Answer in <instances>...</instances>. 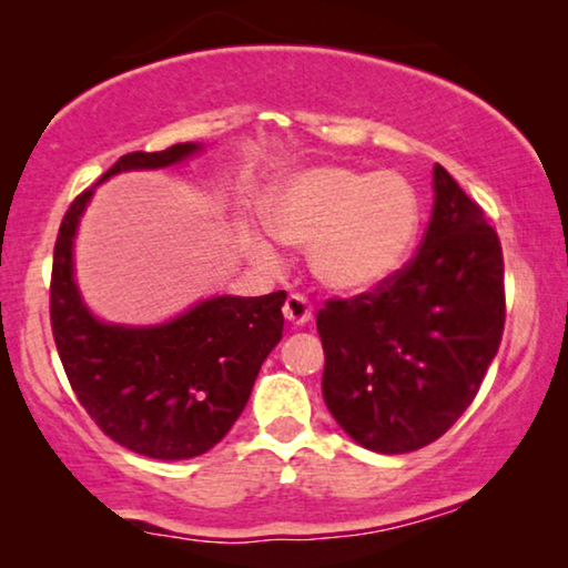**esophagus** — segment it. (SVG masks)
I'll return each instance as SVG.
<instances>
[{
	"instance_id": "obj_1",
	"label": "esophagus",
	"mask_w": 568,
	"mask_h": 568,
	"mask_svg": "<svg viewBox=\"0 0 568 568\" xmlns=\"http://www.w3.org/2000/svg\"><path fill=\"white\" fill-rule=\"evenodd\" d=\"M284 317L292 325H305L307 321H313V305L302 294H290L284 302Z\"/></svg>"
}]
</instances>
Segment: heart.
<instances>
[{
    "label": "heart",
    "mask_w": 568,
    "mask_h": 568,
    "mask_svg": "<svg viewBox=\"0 0 568 568\" xmlns=\"http://www.w3.org/2000/svg\"><path fill=\"white\" fill-rule=\"evenodd\" d=\"M268 235L307 247L313 276L325 290H372L403 266L416 243L422 206L406 178L390 170L317 165L278 178L261 199ZM255 258L274 261L266 243L253 240Z\"/></svg>",
    "instance_id": "b5f03b06"
}]
</instances>
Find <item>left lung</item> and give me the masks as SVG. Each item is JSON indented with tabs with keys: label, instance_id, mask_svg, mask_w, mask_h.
Wrapping results in <instances>:
<instances>
[{
	"label": "left lung",
	"instance_id": "obj_1",
	"mask_svg": "<svg viewBox=\"0 0 568 568\" xmlns=\"http://www.w3.org/2000/svg\"><path fill=\"white\" fill-rule=\"evenodd\" d=\"M504 317L499 235L434 165V212L414 258L375 290L317 310L325 406L372 453L432 445L476 398Z\"/></svg>",
	"mask_w": 568,
	"mask_h": 568
}]
</instances>
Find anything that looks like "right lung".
Here are the masks:
<instances>
[{
    "mask_svg": "<svg viewBox=\"0 0 568 568\" xmlns=\"http://www.w3.org/2000/svg\"><path fill=\"white\" fill-rule=\"evenodd\" d=\"M199 144L129 152L121 170L168 168ZM92 189L61 220L51 268V331L69 385L98 429L131 453L158 460L204 455L232 429L251 398L261 364L284 331L286 292L214 297L158 328L95 321L72 278V237Z\"/></svg>",
    "mask_w": 568,
    "mask_h": 568,
    "instance_id": "1",
    "label": "right lung"
}]
</instances>
